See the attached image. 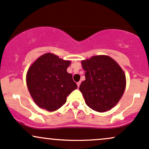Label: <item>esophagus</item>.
Here are the masks:
<instances>
[{
    "label": "esophagus",
    "mask_w": 149,
    "mask_h": 149,
    "mask_svg": "<svg viewBox=\"0 0 149 149\" xmlns=\"http://www.w3.org/2000/svg\"><path fill=\"white\" fill-rule=\"evenodd\" d=\"M80 85H81V81H80V82H78V83H77V86H78V88H79Z\"/></svg>",
    "instance_id": "obj_1"
}]
</instances>
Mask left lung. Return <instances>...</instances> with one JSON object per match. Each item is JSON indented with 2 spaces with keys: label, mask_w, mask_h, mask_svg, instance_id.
<instances>
[{
  "label": "left lung",
  "mask_w": 149,
  "mask_h": 149,
  "mask_svg": "<svg viewBox=\"0 0 149 149\" xmlns=\"http://www.w3.org/2000/svg\"><path fill=\"white\" fill-rule=\"evenodd\" d=\"M86 80L79 90L90 108L104 112L120 100L126 88V76L117 62L107 55L93 56L81 61Z\"/></svg>",
  "instance_id": "left-lung-1"
}]
</instances>
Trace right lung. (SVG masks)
Segmentation results:
<instances>
[{"label": "right lung", "mask_w": 149, "mask_h": 149, "mask_svg": "<svg viewBox=\"0 0 149 149\" xmlns=\"http://www.w3.org/2000/svg\"><path fill=\"white\" fill-rule=\"evenodd\" d=\"M71 63L54 54L46 53L29 66L26 83L34 102L40 108L49 112L57 110L77 88L72 75L67 72Z\"/></svg>", "instance_id": "obj_1"}]
</instances>
